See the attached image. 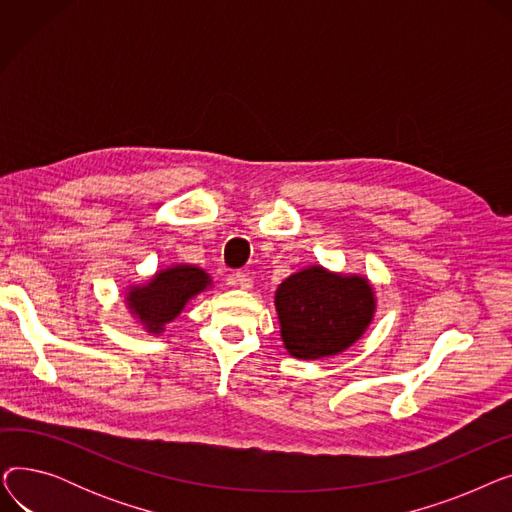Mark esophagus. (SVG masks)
Returning a JSON list of instances; mask_svg holds the SVG:
<instances>
[{"mask_svg": "<svg viewBox=\"0 0 512 512\" xmlns=\"http://www.w3.org/2000/svg\"><path fill=\"white\" fill-rule=\"evenodd\" d=\"M228 282H230L232 286H236V288H242V290L253 288V280H251V276L245 274V272H234V274L228 278Z\"/></svg>", "mask_w": 512, "mask_h": 512, "instance_id": "esophagus-1", "label": "esophagus"}]
</instances>
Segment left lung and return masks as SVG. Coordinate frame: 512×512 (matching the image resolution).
<instances>
[{
    "mask_svg": "<svg viewBox=\"0 0 512 512\" xmlns=\"http://www.w3.org/2000/svg\"><path fill=\"white\" fill-rule=\"evenodd\" d=\"M276 311L286 351L297 359H321L361 338L375 299L365 278L336 276L313 265L278 286Z\"/></svg>",
    "mask_w": 512,
    "mask_h": 512,
    "instance_id": "left-lung-1",
    "label": "left lung"
}]
</instances>
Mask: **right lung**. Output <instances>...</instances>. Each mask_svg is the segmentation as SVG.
I'll return each mask as SVG.
<instances>
[{
    "label": "right lung",
    "instance_id": "1",
    "mask_svg": "<svg viewBox=\"0 0 512 512\" xmlns=\"http://www.w3.org/2000/svg\"><path fill=\"white\" fill-rule=\"evenodd\" d=\"M209 276L195 265H176L155 274L147 286H137L128 292V307L145 328L159 334L166 324L184 309L195 294L209 286Z\"/></svg>",
    "mask_w": 512,
    "mask_h": 512
}]
</instances>
